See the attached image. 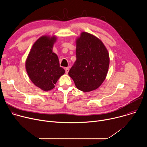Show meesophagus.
I'll list each match as a JSON object with an SVG mask.
<instances>
[{
	"label": "esophagus",
	"instance_id": "esophagus-1",
	"mask_svg": "<svg viewBox=\"0 0 147 147\" xmlns=\"http://www.w3.org/2000/svg\"><path fill=\"white\" fill-rule=\"evenodd\" d=\"M69 67H66L65 68V71H66V73L67 74L69 73Z\"/></svg>",
	"mask_w": 147,
	"mask_h": 147
}]
</instances>
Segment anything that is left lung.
I'll list each match as a JSON object with an SVG mask.
<instances>
[{"label":"left lung","instance_id":"obj_1","mask_svg":"<svg viewBox=\"0 0 147 147\" xmlns=\"http://www.w3.org/2000/svg\"><path fill=\"white\" fill-rule=\"evenodd\" d=\"M76 60L69 75L76 87L83 92L97 89L105 79L109 55L102 42L95 36L82 32L76 40Z\"/></svg>","mask_w":147,"mask_h":147}]
</instances>
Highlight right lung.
<instances>
[{
  "label": "right lung",
  "mask_w": 147,
  "mask_h": 147,
  "mask_svg": "<svg viewBox=\"0 0 147 147\" xmlns=\"http://www.w3.org/2000/svg\"><path fill=\"white\" fill-rule=\"evenodd\" d=\"M56 37L44 35L32 47L26 61L29 78L34 84L45 91L52 90L65 70L60 67L58 57L52 49Z\"/></svg>",
  "instance_id": "right-lung-1"
}]
</instances>
